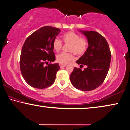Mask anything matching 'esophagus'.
Segmentation results:
<instances>
[{"instance_id":"obj_1","label":"esophagus","mask_w":130,"mask_h":130,"mask_svg":"<svg viewBox=\"0 0 130 130\" xmlns=\"http://www.w3.org/2000/svg\"><path fill=\"white\" fill-rule=\"evenodd\" d=\"M59 66H60V68H62L65 67V66H66V65L65 64H61V63H60Z\"/></svg>"}]
</instances>
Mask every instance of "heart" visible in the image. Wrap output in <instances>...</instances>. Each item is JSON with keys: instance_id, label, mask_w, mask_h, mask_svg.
<instances>
[{"instance_id": "1", "label": "heart", "mask_w": 130, "mask_h": 130, "mask_svg": "<svg viewBox=\"0 0 130 130\" xmlns=\"http://www.w3.org/2000/svg\"><path fill=\"white\" fill-rule=\"evenodd\" d=\"M62 40L65 44H69L68 50L69 53L63 52L57 56V61L61 64L72 61L75 58L74 54L77 56H82L86 53L88 48L89 42L86 38L73 31L65 32L62 36ZM63 42L59 38H55L53 41V46L55 51L58 52L62 49Z\"/></svg>"}]
</instances>
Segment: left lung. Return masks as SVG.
Instances as JSON below:
<instances>
[{"mask_svg":"<svg viewBox=\"0 0 130 130\" xmlns=\"http://www.w3.org/2000/svg\"><path fill=\"white\" fill-rule=\"evenodd\" d=\"M88 38L89 46L84 55L76 63L86 65L82 71L75 67L70 76L72 84L75 88L82 91H90L100 86L109 70L111 53L106 38L93 31H80Z\"/></svg>","mask_w":130,"mask_h":130,"instance_id":"8db88e82","label":"left lung"}]
</instances>
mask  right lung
Returning <instances> with one entry per match:
<instances>
[{
  "label": "right lung",
  "mask_w": 130,
  "mask_h": 130,
  "mask_svg": "<svg viewBox=\"0 0 130 130\" xmlns=\"http://www.w3.org/2000/svg\"><path fill=\"white\" fill-rule=\"evenodd\" d=\"M59 32L58 28L44 26L29 36L23 44L20 71L26 82L33 88H48L55 80L60 67L58 63H51L55 60L53 41Z\"/></svg>",
  "instance_id": "add662e5"
}]
</instances>
